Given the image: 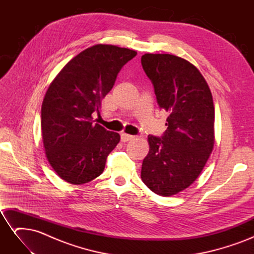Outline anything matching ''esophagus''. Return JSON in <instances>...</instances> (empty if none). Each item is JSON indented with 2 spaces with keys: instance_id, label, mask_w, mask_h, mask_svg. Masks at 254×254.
<instances>
[{
  "instance_id": "obj_1",
  "label": "esophagus",
  "mask_w": 254,
  "mask_h": 254,
  "mask_svg": "<svg viewBox=\"0 0 254 254\" xmlns=\"http://www.w3.org/2000/svg\"><path fill=\"white\" fill-rule=\"evenodd\" d=\"M133 139H134L133 135H130V134H127V133H122L121 134L122 142H128V141H131Z\"/></svg>"
}]
</instances>
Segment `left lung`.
Segmentation results:
<instances>
[{
  "label": "left lung",
  "mask_w": 254,
  "mask_h": 254,
  "mask_svg": "<svg viewBox=\"0 0 254 254\" xmlns=\"http://www.w3.org/2000/svg\"><path fill=\"white\" fill-rule=\"evenodd\" d=\"M142 66L160 108L168 113L162 137L148 135L141 178L153 193L170 197L188 189L214 147L215 110L211 90L190 61L171 54H144Z\"/></svg>",
  "instance_id": "8db88e82"
}]
</instances>
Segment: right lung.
Masks as SVG:
<instances>
[{
  "instance_id": "right-lung-1",
  "label": "right lung",
  "mask_w": 254,
  "mask_h": 254,
  "mask_svg": "<svg viewBox=\"0 0 254 254\" xmlns=\"http://www.w3.org/2000/svg\"><path fill=\"white\" fill-rule=\"evenodd\" d=\"M136 52L96 44L72 58L51 82L41 107L42 140L49 163L61 179L84 184L101 176L120 142L117 132L93 124L103 98L122 66Z\"/></svg>"
}]
</instances>
